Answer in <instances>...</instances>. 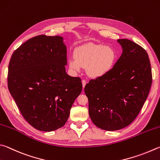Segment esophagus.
<instances>
[{
  "mask_svg": "<svg viewBox=\"0 0 160 160\" xmlns=\"http://www.w3.org/2000/svg\"><path fill=\"white\" fill-rule=\"evenodd\" d=\"M82 85H83V88H84V87H85V86H86V80H82Z\"/></svg>",
  "mask_w": 160,
  "mask_h": 160,
  "instance_id": "1",
  "label": "esophagus"
}]
</instances>
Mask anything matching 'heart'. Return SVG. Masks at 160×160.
Returning <instances> with one entry per match:
<instances>
[{"label": "heart", "mask_w": 160, "mask_h": 160, "mask_svg": "<svg viewBox=\"0 0 160 160\" xmlns=\"http://www.w3.org/2000/svg\"><path fill=\"white\" fill-rule=\"evenodd\" d=\"M74 58L68 60L69 69L80 72L86 69L88 77L98 78L111 72L117 60V52L112 47L88 43L78 46L74 51Z\"/></svg>", "instance_id": "b5f03b06"}]
</instances>
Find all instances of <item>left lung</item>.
I'll list each match as a JSON object with an SVG mask.
<instances>
[{
    "mask_svg": "<svg viewBox=\"0 0 160 160\" xmlns=\"http://www.w3.org/2000/svg\"><path fill=\"white\" fill-rule=\"evenodd\" d=\"M117 42L122 54L113 69L105 77L91 79L84 88L91 119L106 131L119 130L136 119L152 84L147 52L128 39Z\"/></svg>",
    "mask_w": 160,
    "mask_h": 160,
    "instance_id": "8db88e82",
    "label": "left lung"
}]
</instances>
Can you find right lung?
<instances>
[{
  "instance_id": "right-lung-1",
  "label": "right lung",
  "mask_w": 160,
  "mask_h": 160,
  "mask_svg": "<svg viewBox=\"0 0 160 160\" xmlns=\"http://www.w3.org/2000/svg\"><path fill=\"white\" fill-rule=\"evenodd\" d=\"M67 46L60 36L33 37L11 57L8 89L24 118L39 131L63 127L82 93V80L67 74Z\"/></svg>"
}]
</instances>
